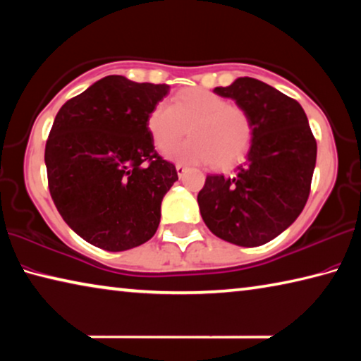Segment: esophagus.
I'll list each match as a JSON object with an SVG mask.
<instances>
[{"mask_svg": "<svg viewBox=\"0 0 361 361\" xmlns=\"http://www.w3.org/2000/svg\"><path fill=\"white\" fill-rule=\"evenodd\" d=\"M175 169H176V173H178V176L181 178V176L185 175V172H186V169H188V167L185 166V164H176Z\"/></svg>", "mask_w": 361, "mask_h": 361, "instance_id": "1", "label": "esophagus"}]
</instances>
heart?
Listing matches in <instances>:
<instances>
[{
	"instance_id": "obj_1",
	"label": "heart",
	"mask_w": 361,
	"mask_h": 361,
	"mask_svg": "<svg viewBox=\"0 0 361 361\" xmlns=\"http://www.w3.org/2000/svg\"><path fill=\"white\" fill-rule=\"evenodd\" d=\"M188 127L189 138L167 156L183 164L234 162L248 149L253 121L245 108L207 89H183L167 103H157L146 116L152 145L167 151Z\"/></svg>"
}]
</instances>
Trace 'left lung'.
Segmentation results:
<instances>
[{
    "label": "left lung",
    "mask_w": 361,
    "mask_h": 361,
    "mask_svg": "<svg viewBox=\"0 0 361 361\" xmlns=\"http://www.w3.org/2000/svg\"><path fill=\"white\" fill-rule=\"evenodd\" d=\"M215 92L235 100L253 121L247 161L232 175H207L197 194L213 234L258 247L283 232L302 212L315 169L317 142L295 99L255 78H239Z\"/></svg>",
    "instance_id": "1"
}]
</instances>
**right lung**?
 Segmentation results:
<instances>
[{
	"mask_svg": "<svg viewBox=\"0 0 361 361\" xmlns=\"http://www.w3.org/2000/svg\"><path fill=\"white\" fill-rule=\"evenodd\" d=\"M167 92V84L113 75L59 109L44 151L49 191L85 242L124 252L156 234L178 173L154 149L146 116Z\"/></svg>",
	"mask_w": 361,
	"mask_h": 361,
	"instance_id": "right-lung-1",
	"label": "right lung"
}]
</instances>
